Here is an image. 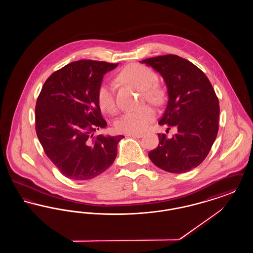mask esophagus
Returning a JSON list of instances; mask_svg holds the SVG:
<instances>
[{
    "label": "esophagus",
    "instance_id": "1",
    "mask_svg": "<svg viewBox=\"0 0 253 253\" xmlns=\"http://www.w3.org/2000/svg\"><path fill=\"white\" fill-rule=\"evenodd\" d=\"M128 136H132V137H142L143 134L141 132H132V133H128Z\"/></svg>",
    "mask_w": 253,
    "mask_h": 253
}]
</instances>
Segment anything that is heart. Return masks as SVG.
Instances as JSON below:
<instances>
[{"instance_id": "obj_1", "label": "heart", "mask_w": 253, "mask_h": 253, "mask_svg": "<svg viewBox=\"0 0 253 253\" xmlns=\"http://www.w3.org/2000/svg\"><path fill=\"white\" fill-rule=\"evenodd\" d=\"M118 78L121 83L142 90L146 99L150 102L160 104L163 101V91L155 85L158 80L157 75L150 67L139 63L129 64L121 70ZM97 105L101 112L105 114L114 115L117 112L114 90L110 85L103 84L99 87L97 91ZM155 117V110L145 106L122 115L116 122L115 127L118 132L124 133L142 132L154 121Z\"/></svg>"}]
</instances>
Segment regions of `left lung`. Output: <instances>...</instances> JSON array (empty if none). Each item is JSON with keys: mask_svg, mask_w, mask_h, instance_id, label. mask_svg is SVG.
Masks as SVG:
<instances>
[{"mask_svg": "<svg viewBox=\"0 0 253 253\" xmlns=\"http://www.w3.org/2000/svg\"><path fill=\"white\" fill-rule=\"evenodd\" d=\"M141 62L160 73L168 87V104L158 124L178 130L171 138L158 133L159 143L149 157L169 172L189 171L204 161L216 138L220 107L214 89L202 70L179 56L169 54Z\"/></svg>", "mask_w": 253, "mask_h": 253, "instance_id": "1", "label": "left lung"}]
</instances>
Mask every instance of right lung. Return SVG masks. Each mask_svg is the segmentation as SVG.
Wrapping results in <instances>:
<instances>
[{
    "instance_id": "1",
    "label": "right lung",
    "mask_w": 253,
    "mask_h": 253,
    "mask_svg": "<svg viewBox=\"0 0 253 253\" xmlns=\"http://www.w3.org/2000/svg\"><path fill=\"white\" fill-rule=\"evenodd\" d=\"M118 63L81 60L49 76L35 108L37 135L45 155L72 180L92 179L113 164L123 135L94 132L105 128L97 105L103 76Z\"/></svg>"
}]
</instances>
